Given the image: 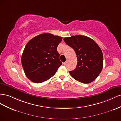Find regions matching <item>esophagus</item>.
<instances>
[{
    "instance_id": "obj_1",
    "label": "esophagus",
    "mask_w": 121,
    "mask_h": 121,
    "mask_svg": "<svg viewBox=\"0 0 121 121\" xmlns=\"http://www.w3.org/2000/svg\"><path fill=\"white\" fill-rule=\"evenodd\" d=\"M66 64H67V62H65L63 63V64H64V65H66Z\"/></svg>"
}]
</instances>
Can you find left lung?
Instances as JSON below:
<instances>
[{"mask_svg": "<svg viewBox=\"0 0 121 121\" xmlns=\"http://www.w3.org/2000/svg\"><path fill=\"white\" fill-rule=\"evenodd\" d=\"M63 39L77 55V67L69 71L71 77L84 84L94 81L103 68V56L100 48L94 40L84 35L72 36Z\"/></svg>", "mask_w": 121, "mask_h": 121, "instance_id": "left-lung-1", "label": "left lung"}]
</instances>
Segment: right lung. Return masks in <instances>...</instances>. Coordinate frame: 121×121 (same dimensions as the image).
Segmentation results:
<instances>
[{
    "mask_svg": "<svg viewBox=\"0 0 121 121\" xmlns=\"http://www.w3.org/2000/svg\"><path fill=\"white\" fill-rule=\"evenodd\" d=\"M61 36L43 33L34 37L26 44L21 62L25 73L34 83H41L56 73L62 64L57 48Z\"/></svg>",
    "mask_w": 121,
    "mask_h": 121,
    "instance_id": "obj_1",
    "label": "right lung"
}]
</instances>
